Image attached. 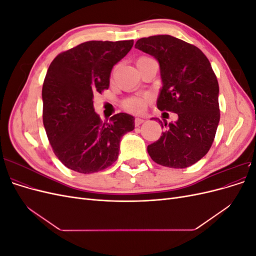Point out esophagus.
<instances>
[{
    "mask_svg": "<svg viewBox=\"0 0 256 256\" xmlns=\"http://www.w3.org/2000/svg\"><path fill=\"white\" fill-rule=\"evenodd\" d=\"M144 122H145V120H144L143 118H138L134 120V125H136V126H140L141 124H143Z\"/></svg>",
    "mask_w": 256,
    "mask_h": 256,
    "instance_id": "obj_1",
    "label": "esophagus"
}]
</instances>
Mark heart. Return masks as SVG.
Wrapping results in <instances>:
<instances>
[{"label":"heart","instance_id":"b5f03b06","mask_svg":"<svg viewBox=\"0 0 256 256\" xmlns=\"http://www.w3.org/2000/svg\"><path fill=\"white\" fill-rule=\"evenodd\" d=\"M146 58H148L142 56L140 58H138L136 64H138L140 62H142L143 60H146ZM147 102H148V97L131 98V99L126 100L125 104H124V108H125L128 112H131V113H141L144 111Z\"/></svg>","mask_w":256,"mask_h":256}]
</instances>
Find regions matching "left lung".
I'll list each match as a JSON object with an SVG mask.
<instances>
[{"mask_svg": "<svg viewBox=\"0 0 256 256\" xmlns=\"http://www.w3.org/2000/svg\"><path fill=\"white\" fill-rule=\"evenodd\" d=\"M136 48L159 62L158 109L178 115L174 122L159 120L166 131L147 152L164 166L194 164L212 147L220 120L219 84L210 63L196 46L171 35L141 38Z\"/></svg>", "mask_w": 256, "mask_h": 256, "instance_id": "8db88e82", "label": "left lung"}]
</instances>
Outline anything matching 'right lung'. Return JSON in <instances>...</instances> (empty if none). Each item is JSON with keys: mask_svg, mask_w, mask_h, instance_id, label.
<instances>
[{"mask_svg": "<svg viewBox=\"0 0 256 256\" xmlns=\"http://www.w3.org/2000/svg\"><path fill=\"white\" fill-rule=\"evenodd\" d=\"M134 40H92L60 53L42 85V122L52 150L72 171L90 174L118 158L120 138L134 129V118L113 115L102 122L92 98L109 88L113 66L132 48Z\"/></svg>", "mask_w": 256, "mask_h": 256, "instance_id": "right-lung-1", "label": "right lung"}]
</instances>
